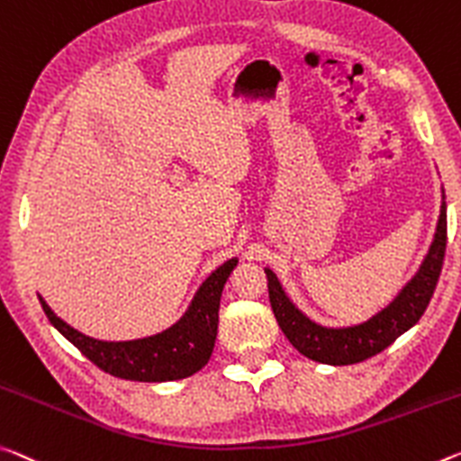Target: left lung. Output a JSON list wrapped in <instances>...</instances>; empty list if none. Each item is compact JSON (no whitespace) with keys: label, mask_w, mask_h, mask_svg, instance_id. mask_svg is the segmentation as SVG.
<instances>
[{"label":"left lung","mask_w":461,"mask_h":461,"mask_svg":"<svg viewBox=\"0 0 461 461\" xmlns=\"http://www.w3.org/2000/svg\"><path fill=\"white\" fill-rule=\"evenodd\" d=\"M445 246H447V209L441 203L439 221L425 260L416 275L402 287L390 305L377 312L367 322L347 328H326L299 312L285 294L279 279L265 268L268 279L270 308L283 334L299 353L312 361L326 365H353L388 348L400 334L419 322L439 281Z\"/></svg>","instance_id":"8db88e82"}]
</instances>
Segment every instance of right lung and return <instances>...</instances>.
Segmentation results:
<instances>
[{"label": "right lung", "mask_w": 461, "mask_h": 461, "mask_svg": "<svg viewBox=\"0 0 461 461\" xmlns=\"http://www.w3.org/2000/svg\"><path fill=\"white\" fill-rule=\"evenodd\" d=\"M236 265L238 258H230L213 270L196 291L185 316L167 330L148 339L122 342L92 339L63 322L45 299L41 295L39 299L50 324L102 371L131 382H174L203 369L213 353L221 291Z\"/></svg>", "instance_id": "add662e5"}]
</instances>
